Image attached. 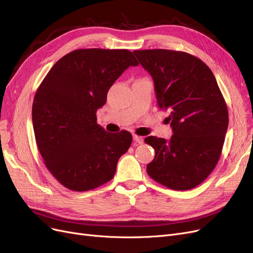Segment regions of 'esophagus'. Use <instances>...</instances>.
<instances>
[{"instance_id":"obj_1","label":"esophagus","mask_w":253,"mask_h":253,"mask_svg":"<svg viewBox=\"0 0 253 253\" xmlns=\"http://www.w3.org/2000/svg\"><path fill=\"white\" fill-rule=\"evenodd\" d=\"M133 140L135 141V142H137V144H142V142H144V138H142L141 136H138V135H136V134H134L133 135Z\"/></svg>"}]
</instances>
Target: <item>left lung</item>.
<instances>
[{
  "label": "left lung",
  "instance_id": "left-lung-1",
  "mask_svg": "<svg viewBox=\"0 0 253 253\" xmlns=\"http://www.w3.org/2000/svg\"><path fill=\"white\" fill-rule=\"evenodd\" d=\"M152 76L159 108L173 134L169 140L148 136L155 150L147 172L173 190H189L204 182L220 158L228 126L224 98L211 69L199 58L169 49L134 50Z\"/></svg>",
  "mask_w": 253,
  "mask_h": 253
}]
</instances>
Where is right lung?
<instances>
[{
	"mask_svg": "<svg viewBox=\"0 0 253 253\" xmlns=\"http://www.w3.org/2000/svg\"><path fill=\"white\" fill-rule=\"evenodd\" d=\"M137 65L127 49H76L40 84L32 107L36 144L47 169L66 188L87 191L114 178L132 135L106 132L96 113L119 76Z\"/></svg>",
	"mask_w": 253,
	"mask_h": 253,
	"instance_id": "1",
	"label": "right lung"
}]
</instances>
